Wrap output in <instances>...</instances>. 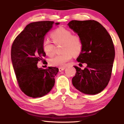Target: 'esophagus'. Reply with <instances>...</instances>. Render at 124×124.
Masks as SVG:
<instances>
[{
  "label": "esophagus",
  "mask_w": 124,
  "mask_h": 124,
  "mask_svg": "<svg viewBox=\"0 0 124 124\" xmlns=\"http://www.w3.org/2000/svg\"><path fill=\"white\" fill-rule=\"evenodd\" d=\"M65 69V67H62V68H59V72H62V71H63Z\"/></svg>",
  "instance_id": "1"
}]
</instances>
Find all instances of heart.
<instances>
[{
  "instance_id": "1",
  "label": "heart",
  "mask_w": 124,
  "mask_h": 124,
  "mask_svg": "<svg viewBox=\"0 0 124 124\" xmlns=\"http://www.w3.org/2000/svg\"><path fill=\"white\" fill-rule=\"evenodd\" d=\"M51 37L56 45L62 44L61 50L63 52L60 55H55L49 60L51 65L57 67H63L74 56L81 53L83 48V42L79 35H73L72 31L67 28L59 27L51 34ZM42 49L46 55L51 56L55 52V46L50 41L45 39L42 43Z\"/></svg>"
}]
</instances>
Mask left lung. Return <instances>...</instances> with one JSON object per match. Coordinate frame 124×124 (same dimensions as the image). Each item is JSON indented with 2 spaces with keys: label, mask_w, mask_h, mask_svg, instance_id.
Wrapping results in <instances>:
<instances>
[{
  "label": "left lung",
  "mask_w": 124,
  "mask_h": 124,
  "mask_svg": "<svg viewBox=\"0 0 124 124\" xmlns=\"http://www.w3.org/2000/svg\"><path fill=\"white\" fill-rule=\"evenodd\" d=\"M68 26L82 38L83 48L77 58L79 64L86 63L82 70L76 69L72 84L84 94H96L108 83L115 58L112 38L104 27L95 20H72Z\"/></svg>",
  "instance_id": "8db88e82"
}]
</instances>
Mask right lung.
<instances>
[{
	"mask_svg": "<svg viewBox=\"0 0 124 124\" xmlns=\"http://www.w3.org/2000/svg\"><path fill=\"white\" fill-rule=\"evenodd\" d=\"M54 24L59 23L42 21L28 24L17 35L12 44L11 58L18 86L27 96L41 97L47 94L55 85V76L59 69L56 67L38 68L39 61L46 55L42 49L45 34ZM45 61V60H44Z\"/></svg>",
	"mask_w": 124,
	"mask_h": 124,
	"instance_id": "1",
	"label": "right lung"
}]
</instances>
